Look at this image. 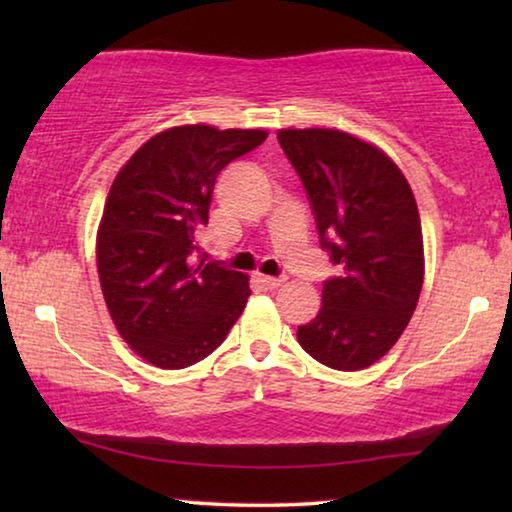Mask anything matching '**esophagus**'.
Returning <instances> with one entry per match:
<instances>
[{
    "mask_svg": "<svg viewBox=\"0 0 512 512\" xmlns=\"http://www.w3.org/2000/svg\"><path fill=\"white\" fill-rule=\"evenodd\" d=\"M261 282H263V286L265 289H279V286L284 284V279L282 277H261Z\"/></svg>",
    "mask_w": 512,
    "mask_h": 512,
    "instance_id": "obj_1",
    "label": "esophagus"
}]
</instances>
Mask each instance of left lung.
Returning <instances> with one entry per match:
<instances>
[{
    "instance_id": "left-lung-1",
    "label": "left lung",
    "mask_w": 512,
    "mask_h": 512,
    "mask_svg": "<svg viewBox=\"0 0 512 512\" xmlns=\"http://www.w3.org/2000/svg\"><path fill=\"white\" fill-rule=\"evenodd\" d=\"M277 139L340 268L324 282L317 317L298 326L300 347L335 370L373 366L401 338L422 291L415 195L387 153L349 132L279 130Z\"/></svg>"
}]
</instances>
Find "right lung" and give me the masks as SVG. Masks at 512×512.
Returning a JSON list of instances; mask_svg holds the SVG:
<instances>
[{
	"label": "right lung",
	"instance_id": "1",
	"mask_svg": "<svg viewBox=\"0 0 512 512\" xmlns=\"http://www.w3.org/2000/svg\"><path fill=\"white\" fill-rule=\"evenodd\" d=\"M265 130L179 125L158 132L116 174L97 230V272L121 338L153 366L179 370L226 340L249 277L207 261L216 174L254 151Z\"/></svg>",
	"mask_w": 512,
	"mask_h": 512
}]
</instances>
